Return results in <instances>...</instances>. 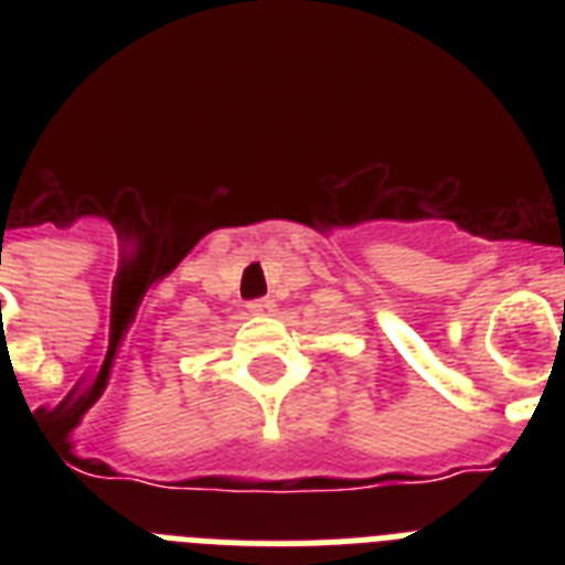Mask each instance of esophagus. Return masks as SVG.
Instances as JSON below:
<instances>
[{
	"instance_id": "obj_1",
	"label": "esophagus",
	"mask_w": 565,
	"mask_h": 565,
	"mask_svg": "<svg viewBox=\"0 0 565 565\" xmlns=\"http://www.w3.org/2000/svg\"><path fill=\"white\" fill-rule=\"evenodd\" d=\"M248 313H257V317H266V313L274 311V299H252L248 302Z\"/></svg>"
}]
</instances>
